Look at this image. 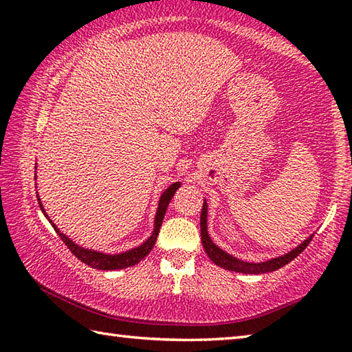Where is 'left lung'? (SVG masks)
Returning <instances> with one entry per match:
<instances>
[{
    "mask_svg": "<svg viewBox=\"0 0 352 352\" xmlns=\"http://www.w3.org/2000/svg\"><path fill=\"white\" fill-rule=\"evenodd\" d=\"M200 234H201V243H204V248L206 254L210 256V259L214 262V264L222 267V269L231 270V272H237V273H247V275H259V273H269V272H275L278 269H281L285 264H289L290 261H294L298 254H300L302 250H305L309 242L312 241V236L306 239L301 243L300 247H296L295 250H292L290 253L279 256V258L270 259L267 262H259V264H250V262H243L233 258L228 253H225L223 250H220L219 247L214 245V242L210 239L208 236V230H206V201L201 206V214H200Z\"/></svg>",
    "mask_w": 352,
    "mask_h": 352,
    "instance_id": "obj_1",
    "label": "left lung"
}]
</instances>
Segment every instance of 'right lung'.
I'll list each match as a JSON object with an SVG mask.
<instances>
[{
	"instance_id": "obj_1",
	"label": "right lung",
	"mask_w": 352,
	"mask_h": 352,
	"mask_svg": "<svg viewBox=\"0 0 352 352\" xmlns=\"http://www.w3.org/2000/svg\"><path fill=\"white\" fill-rule=\"evenodd\" d=\"M180 188V183H174L172 186H169L168 189L164 190L162 199H160V205H158V211H157V217H155V230L152 236L148 237L147 242L142 243L141 247L138 248H133L130 250L127 253H122V254H104V253H98V252H91V250H85L79 245H76L73 241H69L67 236L60 231L57 230V226L52 223L54 226V230L57 231V234L60 236V239L63 241L65 245L69 248V252L73 253L77 259H80L83 264L93 267V269H98V270H118V269H126V267H132L135 264H138L141 259H144L146 256L151 253V250L153 248L155 242H157V236H158V231H160V226L163 223V219H164V214L166 210H168V205L170 199L174 197L175 190ZM38 197V195H37ZM38 204H40V199H38ZM40 208L43 210V206L40 204Z\"/></svg>"
}]
</instances>
